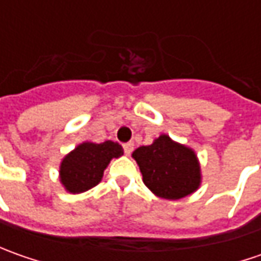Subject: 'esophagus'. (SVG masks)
Listing matches in <instances>:
<instances>
[{"label": "esophagus", "mask_w": 261, "mask_h": 261, "mask_svg": "<svg viewBox=\"0 0 261 261\" xmlns=\"http://www.w3.org/2000/svg\"><path fill=\"white\" fill-rule=\"evenodd\" d=\"M123 151H125L126 155H130V152L134 151V144H132V142H127V144H125V145H123Z\"/></svg>", "instance_id": "34e87169"}]
</instances>
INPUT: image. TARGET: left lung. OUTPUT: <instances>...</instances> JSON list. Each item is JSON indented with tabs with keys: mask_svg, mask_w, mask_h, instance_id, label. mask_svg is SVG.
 I'll list each match as a JSON object with an SVG mask.
<instances>
[{
	"mask_svg": "<svg viewBox=\"0 0 261 261\" xmlns=\"http://www.w3.org/2000/svg\"><path fill=\"white\" fill-rule=\"evenodd\" d=\"M145 186L158 197L177 200L195 193L202 183L200 164L189 146L173 141L166 134L151 145L132 152Z\"/></svg>",
	"mask_w": 261,
	"mask_h": 261,
	"instance_id": "obj_1",
	"label": "left lung"
}]
</instances>
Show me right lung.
Wrapping results in <instances>:
<instances>
[{
	"label": "right lung",
	"instance_id": "add662e5",
	"mask_svg": "<svg viewBox=\"0 0 261 261\" xmlns=\"http://www.w3.org/2000/svg\"><path fill=\"white\" fill-rule=\"evenodd\" d=\"M123 155L117 142L106 141L95 144L86 141L66 154L59 166V180L66 192L78 195L97 186L113 158Z\"/></svg>",
	"mask_w": 261,
	"mask_h": 261
}]
</instances>
